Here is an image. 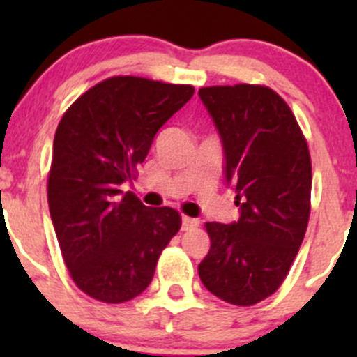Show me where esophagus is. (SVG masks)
Instances as JSON below:
<instances>
[{
	"instance_id": "34e87169",
	"label": "esophagus",
	"mask_w": 357,
	"mask_h": 357,
	"mask_svg": "<svg viewBox=\"0 0 357 357\" xmlns=\"http://www.w3.org/2000/svg\"><path fill=\"white\" fill-rule=\"evenodd\" d=\"M199 226V221L193 218H188V215H185V218L181 219V229L183 231H188V229H193Z\"/></svg>"
}]
</instances>
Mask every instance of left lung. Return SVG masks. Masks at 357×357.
Wrapping results in <instances>:
<instances>
[{"label":"left lung","mask_w":357,"mask_h":357,"mask_svg":"<svg viewBox=\"0 0 357 357\" xmlns=\"http://www.w3.org/2000/svg\"><path fill=\"white\" fill-rule=\"evenodd\" d=\"M225 152L238 221L207 222L211 248L199 264L204 287L235 305H254L287 278L307 229L311 157L285 100L266 86L200 88Z\"/></svg>","instance_id":"1"}]
</instances>
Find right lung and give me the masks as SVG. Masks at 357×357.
Here are the masks:
<instances>
[{
	"label": "right lung",
	"mask_w": 357,
	"mask_h": 357,
	"mask_svg": "<svg viewBox=\"0 0 357 357\" xmlns=\"http://www.w3.org/2000/svg\"><path fill=\"white\" fill-rule=\"evenodd\" d=\"M193 93L117 75L79 96L56 128L50 215L72 280L96 301L121 304L142 294L181 228L178 211L146 207L121 185L135 179L158 129Z\"/></svg>",
	"instance_id": "obj_1"
}]
</instances>
